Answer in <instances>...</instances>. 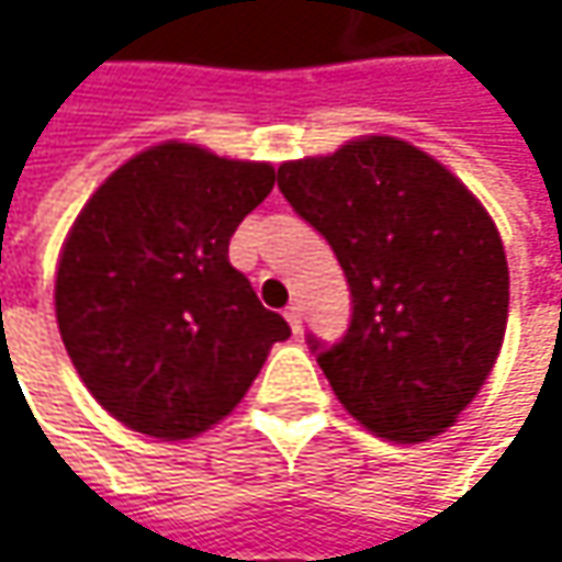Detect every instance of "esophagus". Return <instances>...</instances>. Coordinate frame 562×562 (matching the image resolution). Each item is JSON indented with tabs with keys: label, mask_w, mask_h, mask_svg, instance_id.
Instances as JSON below:
<instances>
[{
	"label": "esophagus",
	"mask_w": 562,
	"mask_h": 562,
	"mask_svg": "<svg viewBox=\"0 0 562 562\" xmlns=\"http://www.w3.org/2000/svg\"><path fill=\"white\" fill-rule=\"evenodd\" d=\"M284 318H288V325H291L293 335H300V331H303V310H300V306H288V310H284Z\"/></svg>",
	"instance_id": "34e87169"
}]
</instances>
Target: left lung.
Masks as SVG:
<instances>
[{"mask_svg": "<svg viewBox=\"0 0 562 562\" xmlns=\"http://www.w3.org/2000/svg\"><path fill=\"white\" fill-rule=\"evenodd\" d=\"M278 187L350 284L347 335L331 347L310 335L337 400L378 438L441 435L482 391L507 331V256L485 205L397 137L284 162Z\"/></svg>", "mask_w": 562, "mask_h": 562, "instance_id": "obj_1", "label": "left lung"}]
</instances>
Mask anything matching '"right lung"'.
<instances>
[{"instance_id":"add662e5","label":"right lung","mask_w":562,"mask_h":562,"mask_svg":"<svg viewBox=\"0 0 562 562\" xmlns=\"http://www.w3.org/2000/svg\"><path fill=\"white\" fill-rule=\"evenodd\" d=\"M274 187L269 162L159 143L80 209L58 256L55 318L87 391L127 428L184 441L222 422L291 325L227 262Z\"/></svg>"}]
</instances>
